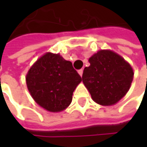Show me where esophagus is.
Returning <instances> with one entry per match:
<instances>
[{"label":"esophagus","mask_w":147,"mask_h":147,"mask_svg":"<svg viewBox=\"0 0 147 147\" xmlns=\"http://www.w3.org/2000/svg\"><path fill=\"white\" fill-rule=\"evenodd\" d=\"M78 74H79V75H80V76H82V73H83V69H79V70L78 71Z\"/></svg>","instance_id":"34e87169"}]
</instances>
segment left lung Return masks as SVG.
Segmentation results:
<instances>
[{
    "mask_svg": "<svg viewBox=\"0 0 147 147\" xmlns=\"http://www.w3.org/2000/svg\"><path fill=\"white\" fill-rule=\"evenodd\" d=\"M82 74V82L95 102L112 105L129 90L133 78L130 65L111 51H99L89 59Z\"/></svg>",
    "mask_w": 147,
    "mask_h": 147,
    "instance_id": "left-lung-1",
    "label": "left lung"
}]
</instances>
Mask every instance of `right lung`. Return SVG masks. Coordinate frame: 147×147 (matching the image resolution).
Segmentation results:
<instances>
[{"label":"right lung","mask_w":147,"mask_h":147,"mask_svg":"<svg viewBox=\"0 0 147 147\" xmlns=\"http://www.w3.org/2000/svg\"><path fill=\"white\" fill-rule=\"evenodd\" d=\"M81 81L72 63L59 54H45L26 76L32 97L51 112H59L69 105L73 92Z\"/></svg>","instance_id":"right-lung-1"}]
</instances>
